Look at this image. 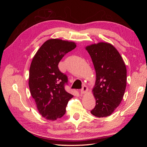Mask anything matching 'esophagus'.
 I'll use <instances>...</instances> for the list:
<instances>
[{
	"label": "esophagus",
	"mask_w": 147,
	"mask_h": 147,
	"mask_svg": "<svg viewBox=\"0 0 147 147\" xmlns=\"http://www.w3.org/2000/svg\"><path fill=\"white\" fill-rule=\"evenodd\" d=\"M88 88H87V86H86V85H84L83 86V88H82V90H81V94H84V93H86V92H88Z\"/></svg>",
	"instance_id": "34e87169"
}]
</instances>
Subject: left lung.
Returning a JSON list of instances; mask_svg holds the SVG:
<instances>
[{"mask_svg":"<svg viewBox=\"0 0 147 147\" xmlns=\"http://www.w3.org/2000/svg\"><path fill=\"white\" fill-rule=\"evenodd\" d=\"M96 74L92 92L96 106L91 113L101 118L110 116L121 103L125 92L127 71L119 52L112 45L100 42L88 46Z\"/></svg>","mask_w":147,"mask_h":147,"instance_id":"8db88e82","label":"left lung"}]
</instances>
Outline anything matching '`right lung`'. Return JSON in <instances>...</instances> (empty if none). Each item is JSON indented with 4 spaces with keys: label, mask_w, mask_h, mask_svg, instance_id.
<instances>
[{
    "label": "right lung",
    "mask_w": 147,
    "mask_h": 147,
    "mask_svg": "<svg viewBox=\"0 0 147 147\" xmlns=\"http://www.w3.org/2000/svg\"><path fill=\"white\" fill-rule=\"evenodd\" d=\"M76 47L74 42L50 39L38 49L29 69V86L40 114L47 119L56 120L65 113V107L73 95L65 90L67 75L58 64L68 52Z\"/></svg>",
    "instance_id": "1"
}]
</instances>
